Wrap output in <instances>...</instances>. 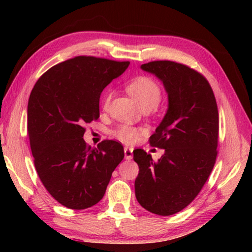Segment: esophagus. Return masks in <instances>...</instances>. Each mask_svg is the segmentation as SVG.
Returning <instances> with one entry per match:
<instances>
[{
	"instance_id": "obj_1",
	"label": "esophagus",
	"mask_w": 252,
	"mask_h": 252,
	"mask_svg": "<svg viewBox=\"0 0 252 252\" xmlns=\"http://www.w3.org/2000/svg\"><path fill=\"white\" fill-rule=\"evenodd\" d=\"M133 157V148L125 147V158L126 160H131Z\"/></svg>"
}]
</instances>
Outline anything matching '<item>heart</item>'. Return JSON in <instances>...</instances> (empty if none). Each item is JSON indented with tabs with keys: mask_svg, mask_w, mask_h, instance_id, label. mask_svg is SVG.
I'll return each mask as SVG.
<instances>
[{
	"mask_svg": "<svg viewBox=\"0 0 252 252\" xmlns=\"http://www.w3.org/2000/svg\"><path fill=\"white\" fill-rule=\"evenodd\" d=\"M126 90L135 98L138 105L144 110H149L154 108L161 100V89H160L159 84L153 78L148 76H137L133 78L126 84ZM111 98L112 91L108 90L105 93L103 98V107L105 109L108 108ZM141 132L142 129H140V127L130 125H120L112 131L111 134L123 143L132 144L137 140Z\"/></svg>",
	"mask_w": 252,
	"mask_h": 252,
	"instance_id": "1",
	"label": "heart"
}]
</instances>
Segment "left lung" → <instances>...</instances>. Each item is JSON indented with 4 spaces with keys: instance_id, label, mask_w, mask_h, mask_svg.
Here are the masks:
<instances>
[{
    "instance_id": "obj_1",
    "label": "left lung",
    "mask_w": 252,
    "mask_h": 252,
    "mask_svg": "<svg viewBox=\"0 0 252 252\" xmlns=\"http://www.w3.org/2000/svg\"><path fill=\"white\" fill-rule=\"evenodd\" d=\"M161 80L169 107L149 137L164 149L158 161L143 149L133 152L138 164L135 196L158 216H172L195 199L215 167L219 142V111L215 94L201 73L183 63L155 61L141 66Z\"/></svg>"
}]
</instances>
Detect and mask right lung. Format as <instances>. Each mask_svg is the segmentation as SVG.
I'll return each mask as SVG.
<instances>
[{"label": "right lung", "instance_id": "obj_1", "mask_svg": "<svg viewBox=\"0 0 252 252\" xmlns=\"http://www.w3.org/2000/svg\"><path fill=\"white\" fill-rule=\"evenodd\" d=\"M94 56H77L53 66L37 80L28 101V135L37 175L61 205L81 210L104 197L125 151L106 140L91 148L84 126L99 118V97L129 67Z\"/></svg>", "mask_w": 252, "mask_h": 252}]
</instances>
